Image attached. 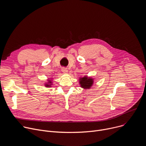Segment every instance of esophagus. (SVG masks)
<instances>
[{
	"instance_id": "34e87169",
	"label": "esophagus",
	"mask_w": 146,
	"mask_h": 146,
	"mask_svg": "<svg viewBox=\"0 0 146 146\" xmlns=\"http://www.w3.org/2000/svg\"><path fill=\"white\" fill-rule=\"evenodd\" d=\"M62 72H63L64 73H67L68 72L67 69L65 68H62Z\"/></svg>"
}]
</instances>
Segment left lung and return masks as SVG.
<instances>
[{
	"instance_id": "left-lung-1",
	"label": "left lung",
	"mask_w": 146,
	"mask_h": 146,
	"mask_svg": "<svg viewBox=\"0 0 146 146\" xmlns=\"http://www.w3.org/2000/svg\"><path fill=\"white\" fill-rule=\"evenodd\" d=\"M93 80V78L91 77H87V76H84L82 78H80L79 83L81 85V87L85 89L90 88L94 83Z\"/></svg>"
}]
</instances>
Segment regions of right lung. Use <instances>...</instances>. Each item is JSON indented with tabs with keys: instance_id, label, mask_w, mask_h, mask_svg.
<instances>
[{
	"instance_id": "right-lung-1",
	"label": "right lung",
	"mask_w": 146,
	"mask_h": 146,
	"mask_svg": "<svg viewBox=\"0 0 146 146\" xmlns=\"http://www.w3.org/2000/svg\"><path fill=\"white\" fill-rule=\"evenodd\" d=\"M48 82L47 83V84H45V86H46V87H51V84H52V82H51V80H48Z\"/></svg>"
}]
</instances>
